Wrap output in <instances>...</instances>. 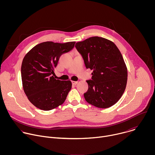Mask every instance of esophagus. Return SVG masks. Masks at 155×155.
<instances>
[{
    "label": "esophagus",
    "instance_id": "obj_1",
    "mask_svg": "<svg viewBox=\"0 0 155 155\" xmlns=\"http://www.w3.org/2000/svg\"><path fill=\"white\" fill-rule=\"evenodd\" d=\"M72 83L73 85H76L78 83V81H72Z\"/></svg>",
    "mask_w": 155,
    "mask_h": 155
}]
</instances>
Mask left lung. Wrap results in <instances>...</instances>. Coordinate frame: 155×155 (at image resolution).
Wrapping results in <instances>:
<instances>
[{
    "mask_svg": "<svg viewBox=\"0 0 155 155\" xmlns=\"http://www.w3.org/2000/svg\"><path fill=\"white\" fill-rule=\"evenodd\" d=\"M75 47L86 69L93 71L91 80L86 81V101L102 108L116 104L126 89L127 70L115 44L102 37H92L77 42Z\"/></svg>",
    "mask_w": 155,
    "mask_h": 155,
    "instance_id": "obj_1",
    "label": "left lung"
}]
</instances>
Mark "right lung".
<instances>
[{
	"mask_svg": "<svg viewBox=\"0 0 155 155\" xmlns=\"http://www.w3.org/2000/svg\"><path fill=\"white\" fill-rule=\"evenodd\" d=\"M75 43L42 42L25 55L21 70L23 90L29 101L38 108L50 110L64 102L72 83L56 80L53 75L60 56L72 50Z\"/></svg>",
	"mask_w": 155,
	"mask_h": 155,
	"instance_id": "obj_1",
	"label": "right lung"
}]
</instances>
